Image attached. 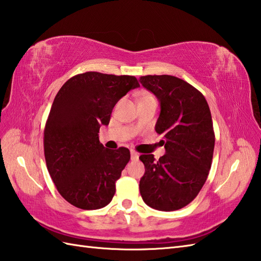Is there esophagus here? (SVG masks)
<instances>
[{"instance_id":"obj_1","label":"esophagus","mask_w":261,"mask_h":261,"mask_svg":"<svg viewBox=\"0 0 261 261\" xmlns=\"http://www.w3.org/2000/svg\"><path fill=\"white\" fill-rule=\"evenodd\" d=\"M131 159L132 160H138L139 159V153L135 150H131Z\"/></svg>"}]
</instances>
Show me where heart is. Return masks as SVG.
Wrapping results in <instances>:
<instances>
[{
    "instance_id": "b5f03b06",
    "label": "heart",
    "mask_w": 261,
    "mask_h": 261,
    "mask_svg": "<svg viewBox=\"0 0 261 261\" xmlns=\"http://www.w3.org/2000/svg\"><path fill=\"white\" fill-rule=\"evenodd\" d=\"M150 98H154V97L151 95V94H149V93H142L140 98H139V102H140V101H146V99H150Z\"/></svg>"
}]
</instances>
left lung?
Masks as SVG:
<instances>
[{
	"mask_svg": "<svg viewBox=\"0 0 261 261\" xmlns=\"http://www.w3.org/2000/svg\"><path fill=\"white\" fill-rule=\"evenodd\" d=\"M140 83L160 102L156 132L164 137L166 153L159 160L141 154L145 175L140 194L148 206L176 211L190 204L207 179L215 136L203 94L178 77L147 75Z\"/></svg>",
	"mask_w": 261,
	"mask_h": 261,
	"instance_id": "1",
	"label": "left lung"
}]
</instances>
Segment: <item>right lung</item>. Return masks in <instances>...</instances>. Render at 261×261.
<instances>
[{
  "instance_id": "1",
  "label": "right lung",
  "mask_w": 261,
  "mask_h": 261,
  "mask_svg": "<svg viewBox=\"0 0 261 261\" xmlns=\"http://www.w3.org/2000/svg\"><path fill=\"white\" fill-rule=\"evenodd\" d=\"M139 86L135 76L86 71L69 79L55 97L43 131L45 158L57 191L74 206L97 210L112 201L130 151L105 148L99 127L109 124L119 99Z\"/></svg>"
}]
</instances>
